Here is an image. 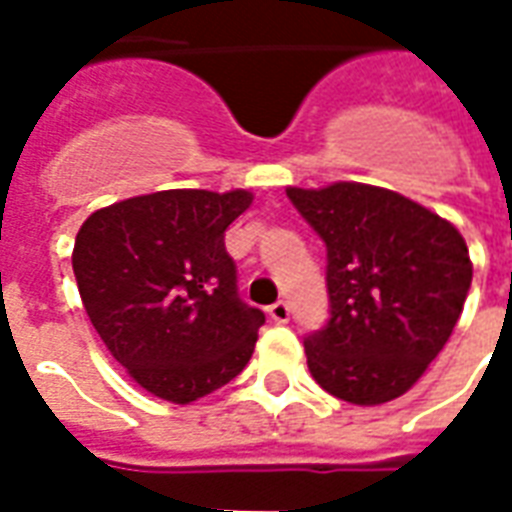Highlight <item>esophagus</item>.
Listing matches in <instances>:
<instances>
[{"mask_svg":"<svg viewBox=\"0 0 512 512\" xmlns=\"http://www.w3.org/2000/svg\"><path fill=\"white\" fill-rule=\"evenodd\" d=\"M268 315H271V321L288 323L290 321V304L288 301H274V304L268 307Z\"/></svg>","mask_w":512,"mask_h":512,"instance_id":"1","label":"esophagus"}]
</instances>
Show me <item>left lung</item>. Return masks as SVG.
Returning a JSON list of instances; mask_svg holds the SVG:
<instances>
[{
  "mask_svg": "<svg viewBox=\"0 0 512 512\" xmlns=\"http://www.w3.org/2000/svg\"><path fill=\"white\" fill-rule=\"evenodd\" d=\"M288 200L326 246L329 321L304 340L312 378L356 406L395 400L461 318L466 241L428 208L365 183L288 189Z\"/></svg>",
  "mask_w": 512,
  "mask_h": 512,
  "instance_id": "1",
  "label": "left lung"
}]
</instances>
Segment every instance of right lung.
<instances>
[{
    "instance_id": "obj_1",
    "label": "right lung",
    "mask_w": 512,
    "mask_h": 512,
    "mask_svg": "<svg viewBox=\"0 0 512 512\" xmlns=\"http://www.w3.org/2000/svg\"><path fill=\"white\" fill-rule=\"evenodd\" d=\"M249 191L169 189L95 211L76 235L73 274L95 332L150 395L172 403L230 384L266 315L238 293L224 249Z\"/></svg>"
}]
</instances>
